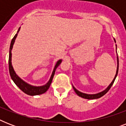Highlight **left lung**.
<instances>
[{"label":"left lung","mask_w":126,"mask_h":126,"mask_svg":"<svg viewBox=\"0 0 126 126\" xmlns=\"http://www.w3.org/2000/svg\"><path fill=\"white\" fill-rule=\"evenodd\" d=\"M114 42H116V40L114 38ZM117 63H118L117 70H116V73L115 77H114V78L113 80L112 81V82L110 84L109 86H108L107 88H106L105 90H104V91H103V92H99V93H98V94H84V93H82V92H79V90H77V89H76V88L73 86V89H74V90H75V92H76V94H77L79 96L81 97L84 98V99H98V98L101 97L102 96H103L105 94H106L108 92H109V90L110 89L111 86H112V84H113L114 82V80H115L116 78V77H117L118 72V65H119V61H118V55H117Z\"/></svg>","instance_id":"8db88e82"}]
</instances>
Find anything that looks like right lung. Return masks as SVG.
<instances>
[{
  "label": "right lung",
  "mask_w": 126,
  "mask_h": 126,
  "mask_svg": "<svg viewBox=\"0 0 126 126\" xmlns=\"http://www.w3.org/2000/svg\"><path fill=\"white\" fill-rule=\"evenodd\" d=\"M20 28L21 27L19 28L17 32V33L16 34V35L14 36V38H12V42H11L10 44V51H9L8 60L9 72H10V75L11 78L12 79V80L14 81V82L16 84V86H17L22 92H24L25 94H27V95H40V94H44V93H45V92L49 89V86L51 85V82H52V80H53V76L55 75V70L57 69V67L61 64V61H62V59H59V61H57V62L56 63V64H55V67H54V69H53V72H52V74H51V77H50L49 81H48L45 85H44V86H31V85L27 84V83L25 82V81L21 80V79L16 75V73H15L14 70V68H13L12 67V49L13 45H14V44L15 40H16V38L17 36V33H18L19 30H20Z\"/></svg>",
  "instance_id": "1"
}]
</instances>
